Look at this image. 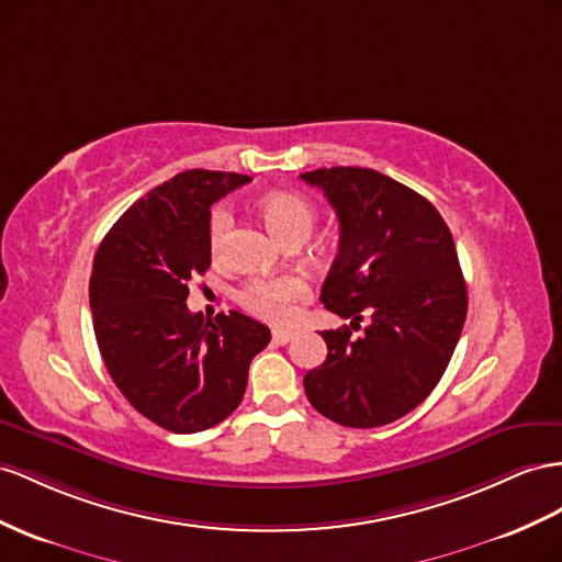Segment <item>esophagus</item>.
<instances>
[{
	"instance_id": "1",
	"label": "esophagus",
	"mask_w": 562,
	"mask_h": 562,
	"mask_svg": "<svg viewBox=\"0 0 562 562\" xmlns=\"http://www.w3.org/2000/svg\"><path fill=\"white\" fill-rule=\"evenodd\" d=\"M294 329H272V341L276 344H286V341H292L294 339Z\"/></svg>"
}]
</instances>
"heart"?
<instances>
[{"label":"heart","mask_w":562,"mask_h":562,"mask_svg":"<svg viewBox=\"0 0 562 562\" xmlns=\"http://www.w3.org/2000/svg\"><path fill=\"white\" fill-rule=\"evenodd\" d=\"M261 213L272 229V235L284 244H301L313 233L318 211L313 201L296 192H270L261 199ZM233 233V213L225 204L211 211L209 244L213 256H223ZM308 296V282L299 276L280 278H254L239 294L241 304L254 315L270 323H286L294 318L296 304Z\"/></svg>","instance_id":"heart-1"}]
</instances>
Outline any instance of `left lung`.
Returning <instances> with one entry per match:
<instances>
[{
    "label": "left lung",
    "mask_w": 562,
    "mask_h": 562,
    "mask_svg": "<svg viewBox=\"0 0 562 562\" xmlns=\"http://www.w3.org/2000/svg\"><path fill=\"white\" fill-rule=\"evenodd\" d=\"M339 218V254L321 301L351 327L323 329V366L304 378L313 408L344 427H382L431 394L468 315V290L449 225L425 196L372 168H318ZM363 317L371 323L358 338Z\"/></svg>",
    "instance_id": "1"
}]
</instances>
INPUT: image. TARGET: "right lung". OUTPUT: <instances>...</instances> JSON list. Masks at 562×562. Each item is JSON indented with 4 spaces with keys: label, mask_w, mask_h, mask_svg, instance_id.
I'll use <instances>...</instances> for the list:
<instances>
[{
    "label": "right lung",
    "mask_w": 562,
    "mask_h": 562,
    "mask_svg": "<svg viewBox=\"0 0 562 562\" xmlns=\"http://www.w3.org/2000/svg\"><path fill=\"white\" fill-rule=\"evenodd\" d=\"M247 182L239 172H178L137 199L94 254L90 306L109 375L137 413L176 435L223 423L270 341L244 313L204 323L187 308L190 282L211 266L213 201Z\"/></svg>",
    "instance_id": "right-lung-1"
}]
</instances>
